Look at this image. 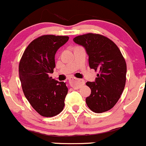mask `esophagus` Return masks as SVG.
<instances>
[{
    "instance_id": "esophagus-1",
    "label": "esophagus",
    "mask_w": 146,
    "mask_h": 146,
    "mask_svg": "<svg viewBox=\"0 0 146 146\" xmlns=\"http://www.w3.org/2000/svg\"><path fill=\"white\" fill-rule=\"evenodd\" d=\"M69 83H70V86L74 88H79L81 85L84 84V81L82 79L71 77L69 79Z\"/></svg>"
}]
</instances>
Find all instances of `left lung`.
I'll return each instance as SVG.
<instances>
[{
    "label": "left lung",
    "instance_id": "8db88e82",
    "mask_svg": "<svg viewBox=\"0 0 146 146\" xmlns=\"http://www.w3.org/2000/svg\"><path fill=\"white\" fill-rule=\"evenodd\" d=\"M73 41L84 46L89 66L99 71L94 82H86L91 90L86 104L98 113L110 110L120 99L126 82L127 65L120 49L110 39L99 34L79 35Z\"/></svg>",
    "mask_w": 146,
    "mask_h": 146
}]
</instances>
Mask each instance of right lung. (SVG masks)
Segmentation results:
<instances>
[{"label": "right lung", "instance_id": "add662e5", "mask_svg": "<svg viewBox=\"0 0 146 146\" xmlns=\"http://www.w3.org/2000/svg\"><path fill=\"white\" fill-rule=\"evenodd\" d=\"M68 36L42 35L31 42L26 48L19 66V79L25 97L39 114L53 117L65 106L68 88L49 74L56 67L55 55L68 41Z\"/></svg>", "mask_w": 146, "mask_h": 146}]
</instances>
